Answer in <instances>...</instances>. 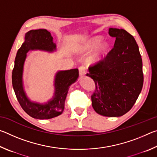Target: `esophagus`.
Segmentation results:
<instances>
[{
	"label": "esophagus",
	"instance_id": "1",
	"mask_svg": "<svg viewBox=\"0 0 157 157\" xmlns=\"http://www.w3.org/2000/svg\"><path fill=\"white\" fill-rule=\"evenodd\" d=\"M79 75L80 76H84L86 74V68L84 67V66H82L79 68Z\"/></svg>",
	"mask_w": 157,
	"mask_h": 157
}]
</instances>
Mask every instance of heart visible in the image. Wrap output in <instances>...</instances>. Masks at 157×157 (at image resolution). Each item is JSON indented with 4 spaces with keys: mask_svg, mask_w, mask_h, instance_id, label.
I'll list each match as a JSON object with an SVG mask.
<instances>
[{
    "mask_svg": "<svg viewBox=\"0 0 157 157\" xmlns=\"http://www.w3.org/2000/svg\"><path fill=\"white\" fill-rule=\"evenodd\" d=\"M102 37L100 36H95L94 37H91V39H89V40H87L82 45L79 50L82 52H91L97 47L98 44L102 41ZM109 47V44L108 42L104 41L101 43L96 50H95V52L93 54L91 59H90V62H91L92 64H95V63H99L102 59V58L104 57L105 54L107 52Z\"/></svg>",
    "mask_w": 157,
    "mask_h": 157,
    "instance_id": "1",
    "label": "heart"
}]
</instances>
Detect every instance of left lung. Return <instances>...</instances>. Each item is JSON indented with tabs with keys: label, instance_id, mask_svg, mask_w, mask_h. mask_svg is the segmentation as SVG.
I'll return each instance as SVG.
<instances>
[{
	"label": "left lung",
	"instance_id": "obj_1",
	"mask_svg": "<svg viewBox=\"0 0 157 157\" xmlns=\"http://www.w3.org/2000/svg\"><path fill=\"white\" fill-rule=\"evenodd\" d=\"M115 37L113 48L104 60L89 67L86 75L95 82L91 96L95 112L107 117H119L131 109L141 92L143 62L134 36L123 29L111 28Z\"/></svg>",
	"mask_w": 157,
	"mask_h": 157
}]
</instances>
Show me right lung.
I'll list each match as a JSON object with an SVG mask.
<instances>
[{
	"mask_svg": "<svg viewBox=\"0 0 157 157\" xmlns=\"http://www.w3.org/2000/svg\"><path fill=\"white\" fill-rule=\"evenodd\" d=\"M56 44L53 37L46 29L32 30L25 34V41L16 55L12 71V86L17 100L23 110L29 116L36 119H50L61 115L64 109L65 100L68 89L78 80V68L59 71L55 75L54 94L46 102L32 101L26 94L23 85V75L27 53L30 50H41L48 52H55Z\"/></svg>",
	"mask_w": 157,
	"mask_h": 157,
	"instance_id": "obj_1",
	"label": "right lung"
}]
</instances>
